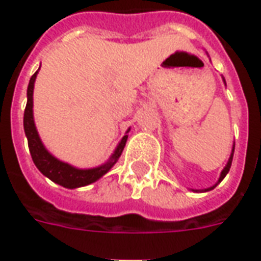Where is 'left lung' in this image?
Wrapping results in <instances>:
<instances>
[{
	"mask_svg": "<svg viewBox=\"0 0 261 261\" xmlns=\"http://www.w3.org/2000/svg\"><path fill=\"white\" fill-rule=\"evenodd\" d=\"M222 80H224V78H222ZM224 82H225V80H224ZM225 85H226V84H225ZM233 151H235V144H233V147H232V152H230V156H229V159H228V162H226V165H225V168H224V169H222V172H221V175H219L218 181H217V183H215V185H214L213 187H208V189H204V190H193V192H210V190H213L214 187H217V185H218V183H221V181L224 180V177L226 175H228V172H229V169H230V165H232V158H233Z\"/></svg>",
	"mask_w": 261,
	"mask_h": 261,
	"instance_id": "1",
	"label": "left lung"
}]
</instances>
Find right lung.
I'll return each mask as SVG.
<instances>
[{"instance_id":"obj_1","label":"right lung","mask_w":261,"mask_h":261,"mask_svg":"<svg viewBox=\"0 0 261 261\" xmlns=\"http://www.w3.org/2000/svg\"><path fill=\"white\" fill-rule=\"evenodd\" d=\"M39 69L32 75L31 81H29L28 103H26L25 114H23V130H25V136L28 138V145H29L33 164L36 165L37 169L40 170L46 177H48L50 180L57 183L60 186L65 187V189L88 186V185L99 180L102 176L106 175L109 170L113 168L114 164L119 161L120 155L125 147L127 138H128L127 133L130 131V128L125 131V136L120 140L114 152L112 153V156L108 159V162H105L100 166L89 168V169H80V168H75L72 165L56 158L53 153L48 152L47 148L44 147V144L39 137L35 119H33V88H35V81H36V76L39 74Z\"/></svg>"}]
</instances>
